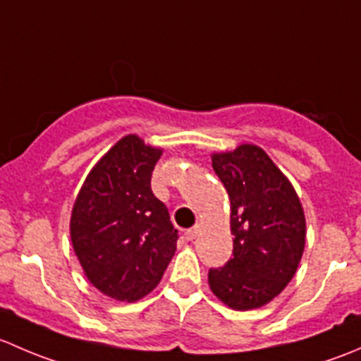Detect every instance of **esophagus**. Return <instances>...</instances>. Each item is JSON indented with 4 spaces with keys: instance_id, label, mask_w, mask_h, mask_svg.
Returning <instances> with one entry per match:
<instances>
[{
    "instance_id": "obj_1",
    "label": "esophagus",
    "mask_w": 361,
    "mask_h": 361,
    "mask_svg": "<svg viewBox=\"0 0 361 361\" xmlns=\"http://www.w3.org/2000/svg\"><path fill=\"white\" fill-rule=\"evenodd\" d=\"M197 231L199 228L197 227H192V228H187V231H185V239H187V241H194L195 239V235H197Z\"/></svg>"
}]
</instances>
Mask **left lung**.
Instances as JSON below:
<instances>
[{"instance_id":"8db88e82","label":"left lung","mask_w":361,"mask_h":361,"mask_svg":"<svg viewBox=\"0 0 361 361\" xmlns=\"http://www.w3.org/2000/svg\"><path fill=\"white\" fill-rule=\"evenodd\" d=\"M231 197L232 258L209 269V286L232 309L260 307L292 281L305 245V218L292 183L255 145L213 155Z\"/></svg>"}]
</instances>
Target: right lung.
Masks as SVG:
<instances>
[{
    "instance_id": "obj_1",
    "label": "right lung",
    "mask_w": 361,
    "mask_h": 361,
    "mask_svg": "<svg viewBox=\"0 0 361 361\" xmlns=\"http://www.w3.org/2000/svg\"><path fill=\"white\" fill-rule=\"evenodd\" d=\"M162 152L126 136L94 166L76 197L71 241L89 281L108 297L140 300L162 279L178 231L150 187Z\"/></svg>"
}]
</instances>
